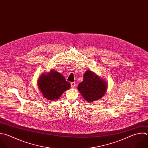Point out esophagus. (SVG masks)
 <instances>
[{
  "instance_id": "1",
  "label": "esophagus",
  "mask_w": 148,
  "mask_h": 148,
  "mask_svg": "<svg viewBox=\"0 0 148 148\" xmlns=\"http://www.w3.org/2000/svg\"><path fill=\"white\" fill-rule=\"evenodd\" d=\"M75 85H76V84H75V82H71V87L73 88V87L75 86Z\"/></svg>"
}]
</instances>
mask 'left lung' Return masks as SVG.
Segmentation results:
<instances>
[{
	"mask_svg": "<svg viewBox=\"0 0 148 148\" xmlns=\"http://www.w3.org/2000/svg\"><path fill=\"white\" fill-rule=\"evenodd\" d=\"M77 89L86 101L92 102L104 95L107 90V83L92 71L87 70Z\"/></svg>",
	"mask_w": 148,
	"mask_h": 148,
	"instance_id": "1",
	"label": "left lung"
}]
</instances>
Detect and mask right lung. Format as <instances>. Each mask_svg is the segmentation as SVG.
Instances as JSON below:
<instances>
[{
  "instance_id": "obj_1",
  "label": "right lung",
  "mask_w": 148,
  "mask_h": 148,
  "mask_svg": "<svg viewBox=\"0 0 148 148\" xmlns=\"http://www.w3.org/2000/svg\"><path fill=\"white\" fill-rule=\"evenodd\" d=\"M38 84L44 97L51 101L58 99L71 87L64 76L54 69L42 74L39 78Z\"/></svg>"
}]
</instances>
